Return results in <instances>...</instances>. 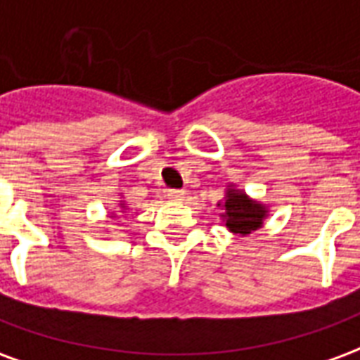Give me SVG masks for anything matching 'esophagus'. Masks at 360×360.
Wrapping results in <instances>:
<instances>
[{
  "label": "esophagus",
  "instance_id": "34e87169",
  "mask_svg": "<svg viewBox=\"0 0 360 360\" xmlns=\"http://www.w3.org/2000/svg\"><path fill=\"white\" fill-rule=\"evenodd\" d=\"M185 191H179V188H172V191H167V198L173 200V202H181V200H185Z\"/></svg>",
  "mask_w": 360,
  "mask_h": 360
}]
</instances>
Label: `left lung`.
I'll return each mask as SVG.
<instances>
[{
	"label": "left lung",
	"instance_id": "8db88e82",
	"mask_svg": "<svg viewBox=\"0 0 360 360\" xmlns=\"http://www.w3.org/2000/svg\"><path fill=\"white\" fill-rule=\"evenodd\" d=\"M218 206L224 210V214L219 216L227 229L239 237L255 233L257 229L264 226V219L268 218V208L264 204L250 198L247 193L235 188L233 185L227 187L226 200L218 202Z\"/></svg>",
	"mask_w": 360,
	"mask_h": 360
}]
</instances>
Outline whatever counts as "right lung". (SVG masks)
Returning <instances> with one entry per match:
<instances>
[{
	"label": "right lung",
	"instance_id": "1",
	"mask_svg": "<svg viewBox=\"0 0 360 360\" xmlns=\"http://www.w3.org/2000/svg\"><path fill=\"white\" fill-rule=\"evenodd\" d=\"M119 208H121V210H127V206H125V202H121V204H119ZM110 218H115V214H111Z\"/></svg>",
	"mask_w": 360,
	"mask_h": 360
}]
</instances>
